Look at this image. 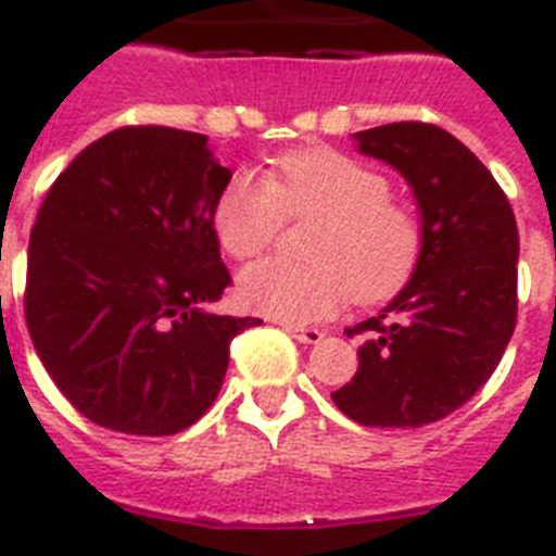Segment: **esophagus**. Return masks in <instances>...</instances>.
<instances>
[{
	"label": "esophagus",
	"instance_id": "obj_1",
	"mask_svg": "<svg viewBox=\"0 0 556 556\" xmlns=\"http://www.w3.org/2000/svg\"><path fill=\"white\" fill-rule=\"evenodd\" d=\"M283 331H287L289 337L298 339V342H303V345H317V342L326 337L320 328H303V326H292V323H283Z\"/></svg>",
	"mask_w": 556,
	"mask_h": 556
}]
</instances>
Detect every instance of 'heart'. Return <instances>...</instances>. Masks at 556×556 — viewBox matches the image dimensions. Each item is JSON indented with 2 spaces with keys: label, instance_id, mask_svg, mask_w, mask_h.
<instances>
[{
  "label": "heart",
  "instance_id": "heart-1",
  "mask_svg": "<svg viewBox=\"0 0 556 556\" xmlns=\"http://www.w3.org/2000/svg\"><path fill=\"white\" fill-rule=\"evenodd\" d=\"M326 217L314 230L312 264L267 258L239 275L248 308L283 323L326 320L348 301H381L404 287L420 255L415 217L392 203L381 172L333 150L287 155L267 184L248 172L219 191L211 225L219 248L253 258L273 244L283 217Z\"/></svg>",
  "mask_w": 556,
  "mask_h": 556
}]
</instances>
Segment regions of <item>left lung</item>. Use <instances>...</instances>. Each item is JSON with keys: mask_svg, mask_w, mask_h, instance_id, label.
<instances>
[{"mask_svg": "<svg viewBox=\"0 0 556 556\" xmlns=\"http://www.w3.org/2000/svg\"><path fill=\"white\" fill-rule=\"evenodd\" d=\"M409 184L420 211L412 278L365 333L358 370L331 392L372 429H417L468 404L507 351L518 314V225L490 169L448 130L395 122L353 132Z\"/></svg>", "mask_w": 556, "mask_h": 556, "instance_id": "obj_1", "label": "left lung"}]
</instances>
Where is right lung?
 Segmentation results:
<instances>
[{
	"label": "right lung",
	"instance_id": "obj_1",
	"mask_svg": "<svg viewBox=\"0 0 556 556\" xmlns=\"http://www.w3.org/2000/svg\"><path fill=\"white\" fill-rule=\"evenodd\" d=\"M230 175L203 132L119 127L47 191L24 314L58 390L97 426L189 429L223 390L230 339L262 326L205 308L230 287L211 225Z\"/></svg>",
	"mask_w": 556,
	"mask_h": 556
}]
</instances>
